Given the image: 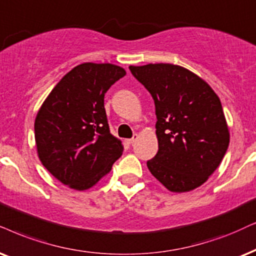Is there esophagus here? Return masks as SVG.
<instances>
[{
    "instance_id": "obj_1",
    "label": "esophagus",
    "mask_w": 256,
    "mask_h": 256,
    "mask_svg": "<svg viewBox=\"0 0 256 256\" xmlns=\"http://www.w3.org/2000/svg\"><path fill=\"white\" fill-rule=\"evenodd\" d=\"M138 138H139L138 134H134V137H132L131 139H128V144H134L136 142H137Z\"/></svg>"
}]
</instances>
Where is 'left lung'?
<instances>
[{
	"mask_svg": "<svg viewBox=\"0 0 256 256\" xmlns=\"http://www.w3.org/2000/svg\"><path fill=\"white\" fill-rule=\"evenodd\" d=\"M156 106L158 152L148 168L172 192L206 182L229 145V128L218 94L202 78L172 64L128 67Z\"/></svg>",
	"mask_w": 256,
	"mask_h": 256,
	"instance_id": "obj_1",
	"label": "left lung"
}]
</instances>
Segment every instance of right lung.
<instances>
[{
  "instance_id": "obj_1",
  "label": "right lung",
  "mask_w": 256,
  "mask_h": 256,
  "mask_svg": "<svg viewBox=\"0 0 256 256\" xmlns=\"http://www.w3.org/2000/svg\"><path fill=\"white\" fill-rule=\"evenodd\" d=\"M125 74L117 64H78L38 110L34 124L38 156L64 186L90 189L122 156L124 146L110 132L104 96Z\"/></svg>"
}]
</instances>
